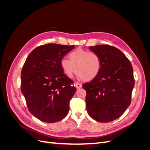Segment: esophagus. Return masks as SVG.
<instances>
[{"instance_id": "obj_1", "label": "esophagus", "mask_w": 150, "mask_h": 150, "mask_svg": "<svg viewBox=\"0 0 150 150\" xmlns=\"http://www.w3.org/2000/svg\"><path fill=\"white\" fill-rule=\"evenodd\" d=\"M75 86L77 89H80L81 88H82V84L80 83H76L75 84Z\"/></svg>"}]
</instances>
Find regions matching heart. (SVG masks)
Masks as SVG:
<instances>
[{
    "label": "heart",
    "instance_id": "obj_1",
    "mask_svg": "<svg viewBox=\"0 0 150 150\" xmlns=\"http://www.w3.org/2000/svg\"><path fill=\"white\" fill-rule=\"evenodd\" d=\"M69 60L63 58L60 62L62 69L69 78L76 71L79 79L90 81L96 78L101 71V59L96 52L76 49L69 54Z\"/></svg>",
    "mask_w": 150,
    "mask_h": 150
}]
</instances>
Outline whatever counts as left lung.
<instances>
[{"mask_svg":"<svg viewBox=\"0 0 150 150\" xmlns=\"http://www.w3.org/2000/svg\"><path fill=\"white\" fill-rule=\"evenodd\" d=\"M89 49L101 57L102 67L96 78L83 85L86 91V110L96 121L110 122L120 117L130 105L134 86L133 67L115 47L98 45Z\"/></svg>","mask_w":150,"mask_h":150,"instance_id":"left-lung-1","label":"left lung"}]
</instances>
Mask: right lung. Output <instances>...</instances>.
<instances>
[{"instance_id":"add662e5","label":"right lung","mask_w":150,"mask_h":150,"mask_svg":"<svg viewBox=\"0 0 150 150\" xmlns=\"http://www.w3.org/2000/svg\"><path fill=\"white\" fill-rule=\"evenodd\" d=\"M74 47L46 44L34 49L21 71V91L32 115L46 122L64 119L76 88L64 73L60 62Z\"/></svg>"}]
</instances>
